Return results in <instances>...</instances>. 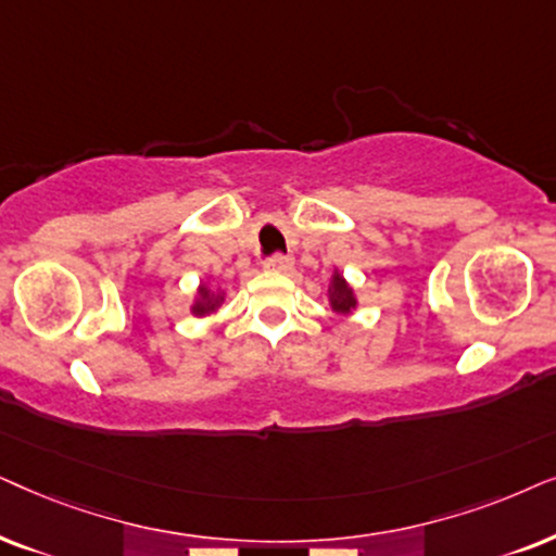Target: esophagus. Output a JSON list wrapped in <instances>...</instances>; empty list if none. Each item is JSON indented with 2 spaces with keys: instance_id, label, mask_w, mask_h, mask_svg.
Listing matches in <instances>:
<instances>
[{
  "instance_id": "esophagus-1",
  "label": "esophagus",
  "mask_w": 556,
  "mask_h": 556,
  "mask_svg": "<svg viewBox=\"0 0 556 556\" xmlns=\"http://www.w3.org/2000/svg\"><path fill=\"white\" fill-rule=\"evenodd\" d=\"M290 264H292L290 256L274 254V256H269V258H266V262H264V269H266V271H287V269H290Z\"/></svg>"
}]
</instances>
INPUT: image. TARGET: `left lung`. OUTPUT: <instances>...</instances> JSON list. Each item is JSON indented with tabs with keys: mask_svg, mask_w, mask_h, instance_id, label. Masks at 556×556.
I'll return each instance as SVG.
<instances>
[{
	"mask_svg": "<svg viewBox=\"0 0 556 556\" xmlns=\"http://www.w3.org/2000/svg\"><path fill=\"white\" fill-rule=\"evenodd\" d=\"M328 307L332 315L338 317H351L355 309H358V294H355L353 285L343 277V271H332L330 287H328Z\"/></svg>",
	"mask_w": 556,
	"mask_h": 556,
	"instance_id": "8db88e82",
	"label": "left lung"
}]
</instances>
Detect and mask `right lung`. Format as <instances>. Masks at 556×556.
I'll return each mask as SVG.
<instances>
[{"instance_id": "obj_1", "label": "right lung", "mask_w": 556, "mask_h": 556, "mask_svg": "<svg viewBox=\"0 0 556 556\" xmlns=\"http://www.w3.org/2000/svg\"><path fill=\"white\" fill-rule=\"evenodd\" d=\"M224 305H226V290L208 274V277H203L201 285L195 287V292H192L190 315L192 317H213Z\"/></svg>"}]
</instances>
